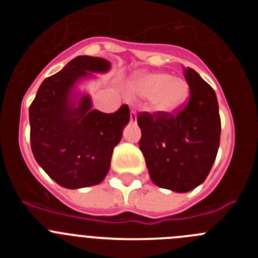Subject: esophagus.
Masks as SVG:
<instances>
[{"mask_svg": "<svg viewBox=\"0 0 258 258\" xmlns=\"http://www.w3.org/2000/svg\"><path fill=\"white\" fill-rule=\"evenodd\" d=\"M131 120L132 121H136L137 120V112L134 109H131Z\"/></svg>", "mask_w": 258, "mask_h": 258, "instance_id": "1", "label": "esophagus"}]
</instances>
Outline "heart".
I'll return each mask as SVG.
<instances>
[{
  "label": "heart",
  "mask_w": 258,
  "mask_h": 258,
  "mask_svg": "<svg viewBox=\"0 0 258 258\" xmlns=\"http://www.w3.org/2000/svg\"><path fill=\"white\" fill-rule=\"evenodd\" d=\"M131 93L136 97L152 98L156 111L173 113L186 103L190 88L183 80L173 79L168 74H142L132 81Z\"/></svg>",
  "instance_id": "b5f03b06"
}]
</instances>
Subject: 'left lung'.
Returning <instances> with one entry per match:
<instances>
[{"label": "left lung", "mask_w": 258, "mask_h": 258, "mask_svg": "<svg viewBox=\"0 0 258 258\" xmlns=\"http://www.w3.org/2000/svg\"><path fill=\"white\" fill-rule=\"evenodd\" d=\"M190 98L177 112H140V149L156 186L187 192L209 174L221 137L216 93L198 72L183 67Z\"/></svg>", "instance_id": "1"}]
</instances>
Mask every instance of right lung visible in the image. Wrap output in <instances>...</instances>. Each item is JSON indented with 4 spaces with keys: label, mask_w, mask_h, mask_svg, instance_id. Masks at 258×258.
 <instances>
[{
    "label": "right lung",
    "mask_w": 258,
    "mask_h": 258,
    "mask_svg": "<svg viewBox=\"0 0 258 258\" xmlns=\"http://www.w3.org/2000/svg\"><path fill=\"white\" fill-rule=\"evenodd\" d=\"M103 58L81 55L44 80L29 107L31 149L38 165L58 184L81 188L101 183L109 170L115 146L131 118L122 104L113 113L92 109L89 95L75 106V84L90 72H107Z\"/></svg>",
    "instance_id": "obj_1"
}]
</instances>
